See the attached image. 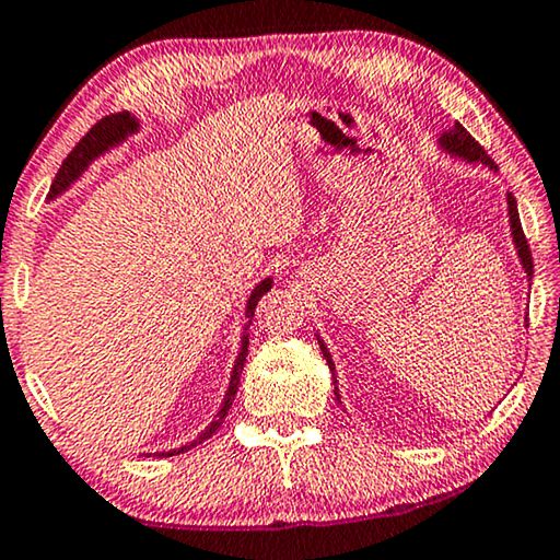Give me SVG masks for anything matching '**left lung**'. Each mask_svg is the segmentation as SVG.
<instances>
[{"mask_svg":"<svg viewBox=\"0 0 560 560\" xmlns=\"http://www.w3.org/2000/svg\"><path fill=\"white\" fill-rule=\"evenodd\" d=\"M439 147L444 149V152H448L452 156H459V160H464V162H471V164H477V162H482L485 167H490V170H494L498 172V164H494L490 156H487V152L482 147L477 144L475 139H471V133L464 129L462 124H454V129H448V131H444L439 137ZM508 215H510V235H513V243H515V248H517V258H520V266H523V271L527 273V279H533V256H530V246H527V241H525V233H523V225H520V215H517V202H515V198H513V192H508ZM319 340V337H317ZM319 348H322V355H325V360H327V365H329V370H332V383L337 385V375H335V362H332V355H329V350H327V345L319 340ZM335 398L340 400V393H337V388H335ZM342 404V400H340Z\"/></svg>","mask_w":560,"mask_h":560,"instance_id":"obj_1","label":"left lung"}]
</instances>
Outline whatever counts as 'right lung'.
<instances>
[{
    "mask_svg": "<svg viewBox=\"0 0 560 560\" xmlns=\"http://www.w3.org/2000/svg\"><path fill=\"white\" fill-rule=\"evenodd\" d=\"M137 131H139V121L133 119V116H131L129 112L112 114V116H106V119H101L96 126H93V129H91L89 133H85V137H83L81 141H78V144L73 147V152H70V154L66 156V160H62L58 175H55L52 185H50V192H47V200H55V198H58V195L66 192L68 187L73 185L75 179L81 177L85 170H89V164H91L93 160H98L101 154L108 152V149L119 147L124 139H129L131 133H137ZM271 283H273V279L269 277V279H264L261 283H258V287H256L254 291H250L248 304H246V319H248V325H250V319H254V310H256L258 299H261V296L266 294V291L271 289ZM248 325L243 327V329H248ZM246 355H248V332L241 337V352H238V358H235V365H233V373H231V383H228L223 406H220V411L215 413V419L210 421V427L205 429L198 439L190 441V444H185V446H179V448H170V452H160L156 456H175V454H183V452H187V448L198 446V444H202L205 439H210L212 434H215V431L220 429V423L225 421L228 411H231L235 393H238V383H241V373H243V362H246Z\"/></svg>",
    "mask_w": 560,
    "mask_h": 560,
    "instance_id": "add662e5",
    "label": "right lung"
}]
</instances>
